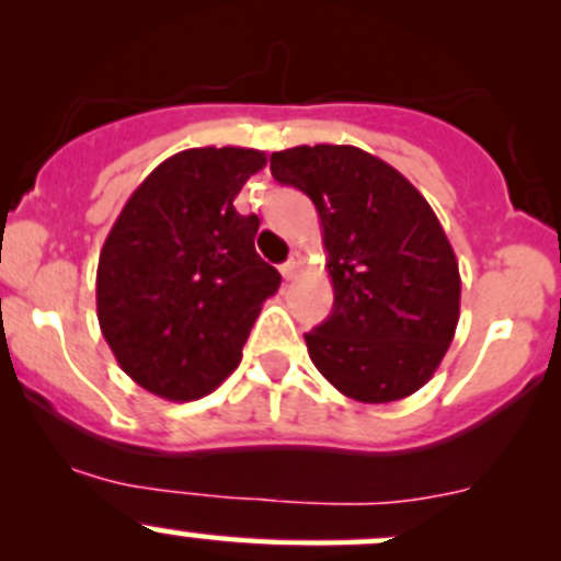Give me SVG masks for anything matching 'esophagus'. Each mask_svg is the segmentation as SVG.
<instances>
[{
	"label": "esophagus",
	"instance_id": "esophagus-1",
	"mask_svg": "<svg viewBox=\"0 0 561 561\" xmlns=\"http://www.w3.org/2000/svg\"><path fill=\"white\" fill-rule=\"evenodd\" d=\"M301 265H304L301 254H293V257L287 260L285 265H282V276H285L287 282H290V279H296V276L301 274Z\"/></svg>",
	"mask_w": 561,
	"mask_h": 561
}]
</instances>
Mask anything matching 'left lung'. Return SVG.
Instances as JSON below:
<instances>
[{
  "instance_id": "1",
  "label": "left lung",
  "mask_w": 561,
  "mask_h": 561,
  "mask_svg": "<svg viewBox=\"0 0 561 561\" xmlns=\"http://www.w3.org/2000/svg\"><path fill=\"white\" fill-rule=\"evenodd\" d=\"M271 173L314 203L333 312L309 331V358L339 393L388 404L421 390L458 325V260L426 197L355 146L274 151Z\"/></svg>"
}]
</instances>
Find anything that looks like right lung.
<instances>
[{
  "label": "right lung",
  "instance_id": "add662e5",
  "mask_svg": "<svg viewBox=\"0 0 561 561\" xmlns=\"http://www.w3.org/2000/svg\"><path fill=\"white\" fill-rule=\"evenodd\" d=\"M265 151L168 157L124 203L98 265V320L124 375L168 401L222 386L282 276L254 252L260 219L233 201Z\"/></svg>",
  "mask_w": 561,
  "mask_h": 561
}]
</instances>
